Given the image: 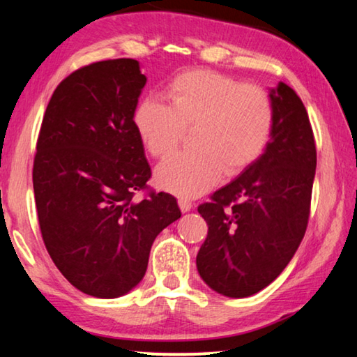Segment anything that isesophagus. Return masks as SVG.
<instances>
[{"mask_svg":"<svg viewBox=\"0 0 357 357\" xmlns=\"http://www.w3.org/2000/svg\"><path fill=\"white\" fill-rule=\"evenodd\" d=\"M178 204H179V208H181V211H183V213H187V211L192 209V203H190V200H187V198H179Z\"/></svg>","mask_w":357,"mask_h":357,"instance_id":"34e87169","label":"esophagus"}]
</instances>
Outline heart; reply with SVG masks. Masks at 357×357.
I'll return each instance as SVG.
<instances>
[{
	"instance_id": "heart-1",
	"label": "heart",
	"mask_w": 357,
	"mask_h": 357,
	"mask_svg": "<svg viewBox=\"0 0 357 357\" xmlns=\"http://www.w3.org/2000/svg\"><path fill=\"white\" fill-rule=\"evenodd\" d=\"M167 105L144 99L132 124L143 148L165 157L193 128L192 146L162 162L155 181L181 197H198L219 183L222 172L238 174L268 146L274 128V104L257 84H243L213 70H189L167 84Z\"/></svg>"
}]
</instances>
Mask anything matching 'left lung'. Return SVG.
Returning <instances> with one entry per match:
<instances>
[{
    "instance_id": "left-lung-1",
    "label": "left lung",
    "mask_w": 357,
    "mask_h": 357,
    "mask_svg": "<svg viewBox=\"0 0 357 357\" xmlns=\"http://www.w3.org/2000/svg\"><path fill=\"white\" fill-rule=\"evenodd\" d=\"M273 135L263 154L198 206L208 236L197 255L204 283L247 298L273 283L291 261L310 214L317 148L309 114L287 83L269 89Z\"/></svg>"
}]
</instances>
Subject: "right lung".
Masks as SVG:
<instances>
[{"label":"right lung","instance_id":"1","mask_svg":"<svg viewBox=\"0 0 357 357\" xmlns=\"http://www.w3.org/2000/svg\"><path fill=\"white\" fill-rule=\"evenodd\" d=\"M144 84L137 59L84 66L58 84L42 119L33 167L42 238L66 279L94 298L134 289L157 234L181 217L170 193L134 200L151 178L132 124Z\"/></svg>","mask_w":357,"mask_h":357}]
</instances>
